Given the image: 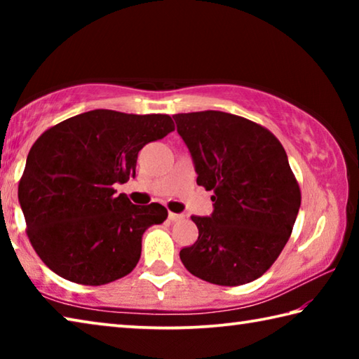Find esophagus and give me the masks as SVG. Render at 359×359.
I'll return each instance as SVG.
<instances>
[{"label": "esophagus", "mask_w": 359, "mask_h": 359, "mask_svg": "<svg viewBox=\"0 0 359 359\" xmlns=\"http://www.w3.org/2000/svg\"><path fill=\"white\" fill-rule=\"evenodd\" d=\"M169 220H171V222H182V220H184V215H182V214H174V212H169Z\"/></svg>", "instance_id": "1"}]
</instances>
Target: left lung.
Masks as SVG:
<instances>
[{"label":"left lung","instance_id":"8db88e82","mask_svg":"<svg viewBox=\"0 0 359 359\" xmlns=\"http://www.w3.org/2000/svg\"><path fill=\"white\" fill-rule=\"evenodd\" d=\"M190 150L196 184L214 191L210 217H191L199 236L180 250L193 276L223 287L257 280L293 231L301 190L287 151L264 126L239 115H172Z\"/></svg>","mask_w":359,"mask_h":359}]
</instances>
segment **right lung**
I'll return each mask as SVG.
<instances>
[{"label": "right lung", "instance_id": "right-lung-1", "mask_svg": "<svg viewBox=\"0 0 359 359\" xmlns=\"http://www.w3.org/2000/svg\"><path fill=\"white\" fill-rule=\"evenodd\" d=\"M174 131L166 114L107 109L79 114L42 133L19 182L34 252L69 282L104 285L135 269L142 234L166 220L161 204H133L115 185L136 175L145 144Z\"/></svg>", "mask_w": 359, "mask_h": 359}]
</instances>
